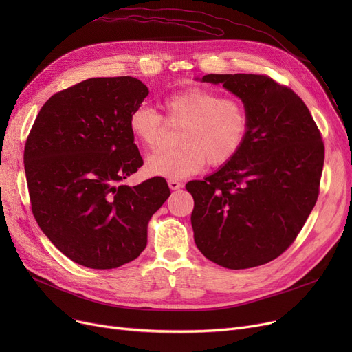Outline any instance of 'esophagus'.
I'll list each match as a JSON object with an SVG mask.
<instances>
[{"label":"esophagus","instance_id":"1","mask_svg":"<svg viewBox=\"0 0 352 352\" xmlns=\"http://www.w3.org/2000/svg\"><path fill=\"white\" fill-rule=\"evenodd\" d=\"M168 186H170L171 190H179V188H182V184H181L179 181H177V179H170V181H168Z\"/></svg>","mask_w":352,"mask_h":352}]
</instances>
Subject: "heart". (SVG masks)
Segmentation results:
<instances>
[{
    "mask_svg": "<svg viewBox=\"0 0 352 352\" xmlns=\"http://www.w3.org/2000/svg\"><path fill=\"white\" fill-rule=\"evenodd\" d=\"M164 117L150 105L135 107L128 129L145 150H155L165 137L166 124L181 125L174 151H158L146 158L151 175L171 179L198 174L210 164H228L244 145L250 118L245 105L219 92L191 85L166 96L161 102Z\"/></svg>",
    "mask_w": 352,
    "mask_h": 352,
    "instance_id": "b5f03b06",
    "label": "heart"
}]
</instances>
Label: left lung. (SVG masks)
I'll use <instances>...</instances> for the list:
<instances>
[{
    "mask_svg": "<svg viewBox=\"0 0 352 352\" xmlns=\"http://www.w3.org/2000/svg\"><path fill=\"white\" fill-rule=\"evenodd\" d=\"M202 81L223 84L241 98L250 126L228 164L186 186L194 198L195 244L230 270L267 264L295 241L316 206L321 133L304 101L267 76L208 74Z\"/></svg>",
    "mask_w": 352,
    "mask_h": 352,
    "instance_id": "left-lung-1",
    "label": "left lung"
}]
</instances>
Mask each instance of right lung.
Listing matches in <instances>:
<instances>
[{
	"label": "right lung",
	"instance_id": "add662e5",
	"mask_svg": "<svg viewBox=\"0 0 352 352\" xmlns=\"http://www.w3.org/2000/svg\"><path fill=\"white\" fill-rule=\"evenodd\" d=\"M146 96L134 77L88 78L54 94L25 141L34 218L80 265L111 270L135 260L153 214L171 195L162 177L121 186L142 165L128 117Z\"/></svg>",
	"mask_w": 352,
	"mask_h": 352
}]
</instances>
